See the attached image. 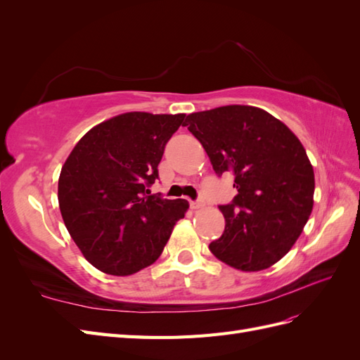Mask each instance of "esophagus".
<instances>
[{"label": "esophagus", "instance_id": "34e87169", "mask_svg": "<svg viewBox=\"0 0 360 360\" xmlns=\"http://www.w3.org/2000/svg\"><path fill=\"white\" fill-rule=\"evenodd\" d=\"M205 205V202L202 200H197V201H191V209L197 210V209H202V207Z\"/></svg>", "mask_w": 360, "mask_h": 360}]
</instances>
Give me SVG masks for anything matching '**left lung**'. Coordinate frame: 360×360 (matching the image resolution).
Instances as JSON below:
<instances>
[{
  "label": "left lung",
  "instance_id": "obj_1",
  "mask_svg": "<svg viewBox=\"0 0 360 360\" xmlns=\"http://www.w3.org/2000/svg\"><path fill=\"white\" fill-rule=\"evenodd\" d=\"M214 172L234 176L237 195L219 205L224 234L209 245L243 271L274 266L296 243L314 205V169L299 138L264 110L228 105L186 117Z\"/></svg>",
  "mask_w": 360,
  "mask_h": 360
}]
</instances>
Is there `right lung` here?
I'll list each match as a JSON object with an SVG mask.
<instances>
[{
    "mask_svg": "<svg viewBox=\"0 0 360 360\" xmlns=\"http://www.w3.org/2000/svg\"><path fill=\"white\" fill-rule=\"evenodd\" d=\"M184 114L126 112L89 130L64 162L58 202L85 259L103 274L127 276L160 257L186 200L150 195L158 165Z\"/></svg>",
    "mask_w": 360,
    "mask_h": 360,
    "instance_id": "obj_1",
    "label": "right lung"
}]
</instances>
